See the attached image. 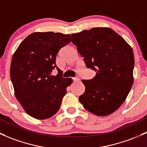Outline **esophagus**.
<instances>
[{"label": "esophagus", "instance_id": "1", "mask_svg": "<svg viewBox=\"0 0 147 147\" xmlns=\"http://www.w3.org/2000/svg\"><path fill=\"white\" fill-rule=\"evenodd\" d=\"M73 80H74V82H78V81H79L80 79H79V78H78V77H76V78H73Z\"/></svg>", "mask_w": 147, "mask_h": 147}]
</instances>
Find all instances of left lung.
<instances>
[{
	"mask_svg": "<svg viewBox=\"0 0 147 147\" xmlns=\"http://www.w3.org/2000/svg\"><path fill=\"white\" fill-rule=\"evenodd\" d=\"M71 38L87 68L96 72L92 79L82 80L86 90L80 102L93 114L108 116L125 102L133 84V51L110 28L84 30Z\"/></svg>",
	"mask_w": 147,
	"mask_h": 147,
	"instance_id": "obj_1",
	"label": "left lung"
}]
</instances>
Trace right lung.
<instances>
[{
	"label": "right lung",
	"mask_w": 147,
	"mask_h": 147,
	"mask_svg": "<svg viewBox=\"0 0 147 147\" xmlns=\"http://www.w3.org/2000/svg\"><path fill=\"white\" fill-rule=\"evenodd\" d=\"M71 42L69 34L35 32L20 43L10 65V78L15 97L24 111L36 119H46L59 109L71 78L62 77L56 65L61 48ZM57 68V76L51 74Z\"/></svg>",
	"instance_id": "add662e5"
}]
</instances>
